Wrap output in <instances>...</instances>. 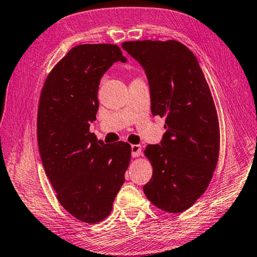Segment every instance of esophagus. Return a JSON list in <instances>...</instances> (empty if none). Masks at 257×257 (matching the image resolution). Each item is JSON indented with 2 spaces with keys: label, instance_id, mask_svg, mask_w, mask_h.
<instances>
[{
  "label": "esophagus",
  "instance_id": "esophagus-1",
  "mask_svg": "<svg viewBox=\"0 0 257 257\" xmlns=\"http://www.w3.org/2000/svg\"><path fill=\"white\" fill-rule=\"evenodd\" d=\"M142 153V146L141 145H132V155L133 158H138Z\"/></svg>",
  "mask_w": 257,
  "mask_h": 257
}]
</instances>
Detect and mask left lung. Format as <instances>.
Segmentation results:
<instances>
[{
    "label": "left lung",
    "mask_w": 257,
    "mask_h": 257,
    "mask_svg": "<svg viewBox=\"0 0 257 257\" xmlns=\"http://www.w3.org/2000/svg\"><path fill=\"white\" fill-rule=\"evenodd\" d=\"M122 47L145 69L153 115L165 118L161 145L144 151L153 167L144 193L160 210L181 213L205 193L219 159V118L210 87L196 56L180 42L134 41Z\"/></svg>",
    "instance_id": "left-lung-1"
}]
</instances>
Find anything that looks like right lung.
<instances>
[{
	"label": "right lung",
	"instance_id": "right-lung-1",
	"mask_svg": "<svg viewBox=\"0 0 257 257\" xmlns=\"http://www.w3.org/2000/svg\"><path fill=\"white\" fill-rule=\"evenodd\" d=\"M116 61H127L118 45L72 47L46 77L38 103L37 142L46 176L64 210L89 224L111 213L132 159L128 143L104 144L89 132L99 80Z\"/></svg>",
	"mask_w": 257,
	"mask_h": 257
}]
</instances>
